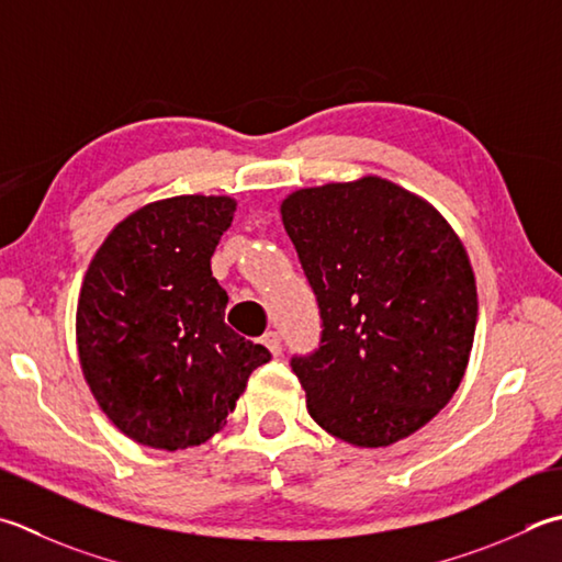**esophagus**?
I'll use <instances>...</instances> for the list:
<instances>
[{"label":"esophagus","mask_w":562,"mask_h":562,"mask_svg":"<svg viewBox=\"0 0 562 562\" xmlns=\"http://www.w3.org/2000/svg\"><path fill=\"white\" fill-rule=\"evenodd\" d=\"M262 346H266L272 356H280L282 353V338L278 331H268L262 336Z\"/></svg>","instance_id":"esophagus-1"}]
</instances>
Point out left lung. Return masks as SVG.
<instances>
[{
  "mask_svg": "<svg viewBox=\"0 0 562 562\" xmlns=\"http://www.w3.org/2000/svg\"><path fill=\"white\" fill-rule=\"evenodd\" d=\"M280 214L322 310V346L292 358L310 416L358 448L419 431L460 387L475 340L463 240L378 175L302 187Z\"/></svg>",
  "mask_w": 562,
  "mask_h": 562,
  "instance_id": "1",
  "label": "left lung"
}]
</instances>
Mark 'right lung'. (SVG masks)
<instances>
[{
  "mask_svg": "<svg viewBox=\"0 0 562 562\" xmlns=\"http://www.w3.org/2000/svg\"><path fill=\"white\" fill-rule=\"evenodd\" d=\"M234 214L224 194L150 202L112 228L85 272L75 316L82 375L106 419L140 446L209 441L270 360L226 326L228 294L212 278Z\"/></svg>",
  "mask_w": 562,
  "mask_h": 562,
  "instance_id": "add662e5",
  "label": "right lung"
}]
</instances>
